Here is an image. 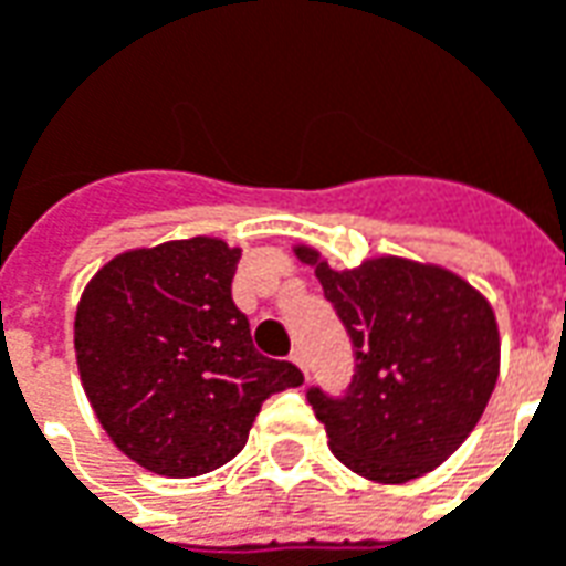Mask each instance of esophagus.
<instances>
[{
    "instance_id": "esophagus-1",
    "label": "esophagus",
    "mask_w": 566,
    "mask_h": 566,
    "mask_svg": "<svg viewBox=\"0 0 566 566\" xmlns=\"http://www.w3.org/2000/svg\"><path fill=\"white\" fill-rule=\"evenodd\" d=\"M291 364H296V367L303 369V373H306V376H308V369H306V355H303V352H300V348H296L294 355H291Z\"/></svg>"
}]
</instances>
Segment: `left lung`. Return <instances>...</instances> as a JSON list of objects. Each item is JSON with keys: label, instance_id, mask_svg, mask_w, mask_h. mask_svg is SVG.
Listing matches in <instances>:
<instances>
[{"label": "left lung", "instance_id": "1", "mask_svg": "<svg viewBox=\"0 0 566 566\" xmlns=\"http://www.w3.org/2000/svg\"><path fill=\"white\" fill-rule=\"evenodd\" d=\"M324 296L355 345V379L333 400L308 388L333 454L364 479L403 485L437 470L473 433L500 376L494 308L451 270L369 258L333 270L315 248Z\"/></svg>", "mask_w": 566, "mask_h": 566}]
</instances>
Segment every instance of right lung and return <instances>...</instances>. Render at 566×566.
I'll return each mask as SVG.
<instances>
[{
	"mask_svg": "<svg viewBox=\"0 0 566 566\" xmlns=\"http://www.w3.org/2000/svg\"><path fill=\"white\" fill-rule=\"evenodd\" d=\"M239 258L214 235L133 248L81 294L84 394L112 442L150 473L190 479L233 461L263 400L303 385L294 364L251 343L230 294Z\"/></svg>",
	"mask_w": 566,
	"mask_h": 566,
	"instance_id": "1",
	"label": "right lung"
}]
</instances>
